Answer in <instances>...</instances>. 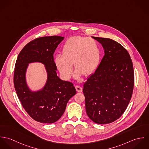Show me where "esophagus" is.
I'll use <instances>...</instances> for the list:
<instances>
[{
  "instance_id": "esophagus-1",
  "label": "esophagus",
  "mask_w": 149,
  "mask_h": 149,
  "mask_svg": "<svg viewBox=\"0 0 149 149\" xmlns=\"http://www.w3.org/2000/svg\"><path fill=\"white\" fill-rule=\"evenodd\" d=\"M75 88L78 92H81L83 91V88L79 85H76Z\"/></svg>"
}]
</instances>
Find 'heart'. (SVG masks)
<instances>
[{"mask_svg":"<svg viewBox=\"0 0 149 149\" xmlns=\"http://www.w3.org/2000/svg\"><path fill=\"white\" fill-rule=\"evenodd\" d=\"M101 50L99 43L92 38L74 36L64 43L62 54H57L54 63L65 79H69L72 74V64L76 69L75 76L81 73H92L99 63Z\"/></svg>","mask_w":149,"mask_h":149,"instance_id":"b5f03b06","label":"heart"}]
</instances>
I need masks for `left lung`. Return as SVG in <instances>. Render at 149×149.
Instances as JSON below:
<instances>
[{"instance_id": "obj_1", "label": "left lung", "mask_w": 149, "mask_h": 149, "mask_svg": "<svg viewBox=\"0 0 149 149\" xmlns=\"http://www.w3.org/2000/svg\"><path fill=\"white\" fill-rule=\"evenodd\" d=\"M92 38L102 44L105 54L84 84L86 112L95 123L108 124L119 119L129 104L134 84L133 65L120 43L109 38Z\"/></svg>"}]
</instances>
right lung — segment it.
I'll list each match as a JSON object with an SVG mask.
<instances>
[{
	"instance_id": "1",
	"label": "right lung",
	"mask_w": 149,
	"mask_h": 149,
	"mask_svg": "<svg viewBox=\"0 0 149 149\" xmlns=\"http://www.w3.org/2000/svg\"><path fill=\"white\" fill-rule=\"evenodd\" d=\"M64 37L48 36L28 43L19 53L14 69V84L17 96L27 113L40 123H53L63 115L69 100L76 93L73 84L57 76L53 54ZM35 62L45 65L48 78L42 89L32 91L26 83L28 64Z\"/></svg>"
}]
</instances>
